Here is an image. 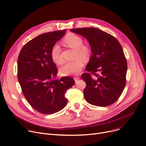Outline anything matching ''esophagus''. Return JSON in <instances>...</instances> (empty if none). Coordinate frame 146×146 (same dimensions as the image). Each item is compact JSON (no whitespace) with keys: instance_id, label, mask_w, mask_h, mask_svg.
Returning a JSON list of instances; mask_svg holds the SVG:
<instances>
[{"instance_id":"34e87169","label":"esophagus","mask_w":146,"mask_h":146,"mask_svg":"<svg viewBox=\"0 0 146 146\" xmlns=\"http://www.w3.org/2000/svg\"><path fill=\"white\" fill-rule=\"evenodd\" d=\"M74 79L75 82H77V80L80 79V77H74Z\"/></svg>"}]
</instances>
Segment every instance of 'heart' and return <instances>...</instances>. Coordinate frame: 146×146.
<instances>
[{
    "instance_id": "heart-1",
    "label": "heart",
    "mask_w": 146,
    "mask_h": 146,
    "mask_svg": "<svg viewBox=\"0 0 146 146\" xmlns=\"http://www.w3.org/2000/svg\"><path fill=\"white\" fill-rule=\"evenodd\" d=\"M63 43L69 48L74 49V58L75 60L68 62L60 68V73L64 76L77 74L82 70L84 61H88L91 57L92 48L89 44H83V38L79 35L69 33L63 39ZM62 49L60 46L54 44L51 48L50 57L52 61L56 64L63 63L61 55Z\"/></svg>"
}]
</instances>
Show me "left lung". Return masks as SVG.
<instances>
[{"instance_id": "8db88e82", "label": "left lung", "mask_w": 146, "mask_h": 146, "mask_svg": "<svg viewBox=\"0 0 146 146\" xmlns=\"http://www.w3.org/2000/svg\"><path fill=\"white\" fill-rule=\"evenodd\" d=\"M72 32L89 42L92 56L82 75L86 86L83 93L92 105L108 106L117 101L126 83L127 63L122 47L108 33L94 27L76 28Z\"/></svg>"}]
</instances>
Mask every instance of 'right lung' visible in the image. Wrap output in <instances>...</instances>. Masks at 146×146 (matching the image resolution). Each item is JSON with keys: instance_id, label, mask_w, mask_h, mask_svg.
<instances>
[{"instance_id": "obj_1", "label": "right lung", "mask_w": 146, "mask_h": 146, "mask_svg": "<svg viewBox=\"0 0 146 146\" xmlns=\"http://www.w3.org/2000/svg\"><path fill=\"white\" fill-rule=\"evenodd\" d=\"M66 30L43 33L26 43L17 60V78L27 102L45 114L58 112L66 106V91L74 84L70 77L56 79L58 72L50 57L53 44Z\"/></svg>"}]
</instances>
